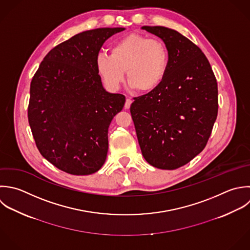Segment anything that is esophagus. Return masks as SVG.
I'll return each mask as SVG.
<instances>
[{"mask_svg":"<svg viewBox=\"0 0 250 250\" xmlns=\"http://www.w3.org/2000/svg\"><path fill=\"white\" fill-rule=\"evenodd\" d=\"M131 103H132V100H131V99H130L129 97H127V98H126V100H125V109H129V107H130Z\"/></svg>","mask_w":250,"mask_h":250,"instance_id":"1","label":"esophagus"}]
</instances>
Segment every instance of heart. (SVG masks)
<instances>
[{"label":"heart","instance_id":"obj_1","mask_svg":"<svg viewBox=\"0 0 250 250\" xmlns=\"http://www.w3.org/2000/svg\"><path fill=\"white\" fill-rule=\"evenodd\" d=\"M95 64L108 89L120 87L125 71L128 85L137 93L147 94L164 82L169 66V53L161 40L132 33L117 41L111 47V54L100 53Z\"/></svg>","mask_w":250,"mask_h":250}]
</instances>
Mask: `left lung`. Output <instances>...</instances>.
Here are the masks:
<instances>
[{
  "instance_id": "left-lung-1",
  "label": "left lung",
  "mask_w": 250,
  "mask_h": 250,
  "mask_svg": "<svg viewBox=\"0 0 250 250\" xmlns=\"http://www.w3.org/2000/svg\"><path fill=\"white\" fill-rule=\"evenodd\" d=\"M142 29L164 41L169 66L156 90L133 98L130 113L145 160L172 170L207 146L218 114L217 81L205 53L188 38L163 26Z\"/></svg>"
}]
</instances>
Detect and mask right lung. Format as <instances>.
Returning <instances> with one entry per match:
<instances>
[{
  "label": "right lung",
  "mask_w": 250,
  "mask_h": 250,
  "mask_svg": "<svg viewBox=\"0 0 250 250\" xmlns=\"http://www.w3.org/2000/svg\"><path fill=\"white\" fill-rule=\"evenodd\" d=\"M125 28L77 34L43 58L30 85L28 122L41 155L73 175L98 171L108 152V128L125 97L109 93L96 70L105 41Z\"/></svg>",
  "instance_id": "right-lung-1"
}]
</instances>
